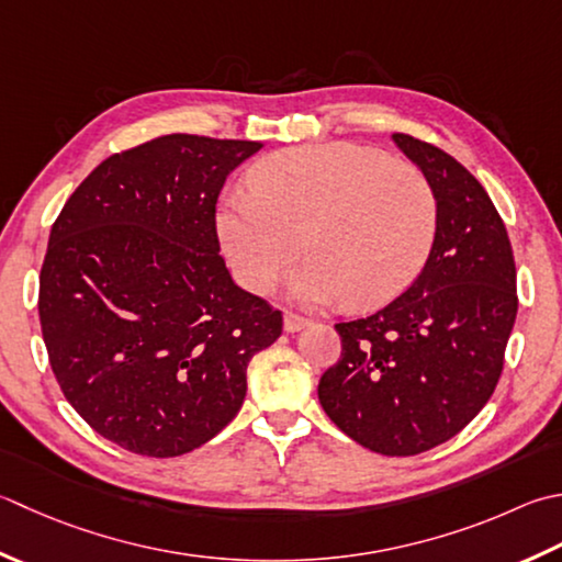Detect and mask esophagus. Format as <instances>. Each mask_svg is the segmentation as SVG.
<instances>
[{
    "instance_id": "34e87169",
    "label": "esophagus",
    "mask_w": 562,
    "mask_h": 562,
    "mask_svg": "<svg viewBox=\"0 0 562 562\" xmlns=\"http://www.w3.org/2000/svg\"><path fill=\"white\" fill-rule=\"evenodd\" d=\"M312 322L310 318H304V316H300V314H294V312H288L284 314V331H290V334H294V331H302L304 326H310Z\"/></svg>"
}]
</instances>
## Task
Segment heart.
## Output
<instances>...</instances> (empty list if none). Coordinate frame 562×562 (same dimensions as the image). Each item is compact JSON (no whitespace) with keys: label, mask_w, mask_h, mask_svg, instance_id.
<instances>
[{"label":"heart","mask_w":562,"mask_h":562,"mask_svg":"<svg viewBox=\"0 0 562 562\" xmlns=\"http://www.w3.org/2000/svg\"><path fill=\"white\" fill-rule=\"evenodd\" d=\"M438 216L436 187L422 168L378 148L324 143L260 160L250 192H231L218 206L216 231L248 292H270L302 252L296 296H344L350 310H368L419 278Z\"/></svg>","instance_id":"heart-1"}]
</instances>
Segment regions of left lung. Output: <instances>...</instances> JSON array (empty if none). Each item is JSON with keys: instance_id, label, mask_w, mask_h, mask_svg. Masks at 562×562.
<instances>
[{"instance_id": "obj_1", "label": "left lung", "mask_w": 562, "mask_h": 562, "mask_svg": "<svg viewBox=\"0 0 562 562\" xmlns=\"http://www.w3.org/2000/svg\"><path fill=\"white\" fill-rule=\"evenodd\" d=\"M392 138L436 187V244L387 306L336 324L340 358L318 380V402L356 443L406 458L446 443L487 404L519 296L507 226L485 187L431 143Z\"/></svg>"}]
</instances>
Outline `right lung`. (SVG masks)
<instances>
[{
	"label": "right lung",
	"mask_w": 562,
	"mask_h": 562,
	"mask_svg": "<svg viewBox=\"0 0 562 562\" xmlns=\"http://www.w3.org/2000/svg\"><path fill=\"white\" fill-rule=\"evenodd\" d=\"M256 140L170 134L102 160L55 218L41 334L65 400L131 453L175 458L238 414L282 312L236 288L216 200Z\"/></svg>",
	"instance_id": "1"
}]
</instances>
